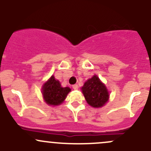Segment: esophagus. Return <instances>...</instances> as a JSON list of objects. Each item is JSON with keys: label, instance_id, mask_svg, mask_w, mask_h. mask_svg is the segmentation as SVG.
<instances>
[{"label": "esophagus", "instance_id": "34e87169", "mask_svg": "<svg viewBox=\"0 0 151 151\" xmlns=\"http://www.w3.org/2000/svg\"><path fill=\"white\" fill-rule=\"evenodd\" d=\"M72 88H73V89L74 90H77L78 89V85H73V86H72Z\"/></svg>", "mask_w": 151, "mask_h": 151}]
</instances>
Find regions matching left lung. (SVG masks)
Listing matches in <instances>:
<instances>
[{
    "instance_id": "1",
    "label": "left lung",
    "mask_w": 151,
    "mask_h": 151,
    "mask_svg": "<svg viewBox=\"0 0 151 151\" xmlns=\"http://www.w3.org/2000/svg\"><path fill=\"white\" fill-rule=\"evenodd\" d=\"M82 92L87 103L93 107H101L109 100L107 88L96 75L85 82L82 87Z\"/></svg>"
}]
</instances>
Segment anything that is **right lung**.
Returning a JSON list of instances; mask_svg holds the SVG:
<instances>
[{"label":"right lung","mask_w":151,"mask_h":151,"mask_svg":"<svg viewBox=\"0 0 151 151\" xmlns=\"http://www.w3.org/2000/svg\"><path fill=\"white\" fill-rule=\"evenodd\" d=\"M42 93L45 102L50 106H58L63 102L71 89L68 87L63 88L58 80L54 76L43 85Z\"/></svg>","instance_id":"right-lung-1"}]
</instances>
